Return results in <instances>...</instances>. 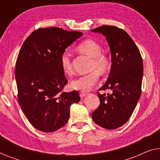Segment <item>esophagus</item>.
I'll list each match as a JSON object with an SVG mask.
<instances>
[{"label": "esophagus", "mask_w": 160, "mask_h": 160, "mask_svg": "<svg viewBox=\"0 0 160 160\" xmlns=\"http://www.w3.org/2000/svg\"><path fill=\"white\" fill-rule=\"evenodd\" d=\"M80 98H82L83 97H85V95H86V93H85V92H80Z\"/></svg>", "instance_id": "1"}]
</instances>
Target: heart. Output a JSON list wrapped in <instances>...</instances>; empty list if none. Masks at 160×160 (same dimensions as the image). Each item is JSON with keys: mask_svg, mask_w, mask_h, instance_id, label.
Wrapping results in <instances>:
<instances>
[{"mask_svg": "<svg viewBox=\"0 0 160 160\" xmlns=\"http://www.w3.org/2000/svg\"><path fill=\"white\" fill-rule=\"evenodd\" d=\"M78 51L92 57L89 73L82 75L72 80L70 86L74 90L81 91H89L99 80V76L104 75L110 68V60L106 54L102 52V47L98 43L92 39H87L81 42L77 47ZM60 65L63 72L67 75H72L73 69L70 54L64 52L60 57Z\"/></svg>", "mask_w": 160, "mask_h": 160, "instance_id": "1", "label": "heart"}]
</instances>
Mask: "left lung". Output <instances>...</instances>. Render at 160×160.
Returning a JSON list of instances; mask_svg holds the SVG:
<instances>
[{
    "label": "left lung",
    "mask_w": 160,
    "mask_h": 160,
    "mask_svg": "<svg viewBox=\"0 0 160 160\" xmlns=\"http://www.w3.org/2000/svg\"><path fill=\"white\" fill-rule=\"evenodd\" d=\"M92 32L106 36L111 52L110 75L99 90H111L101 94L100 106L92 113L94 122L107 129H116L130 118L142 92L143 62L139 49L122 28L101 26Z\"/></svg>",
    "instance_id": "8db88e82"
}]
</instances>
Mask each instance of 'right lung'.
I'll return each instance as SVG.
<instances>
[{"label": "right lung", "instance_id": "obj_1", "mask_svg": "<svg viewBox=\"0 0 160 160\" xmlns=\"http://www.w3.org/2000/svg\"><path fill=\"white\" fill-rule=\"evenodd\" d=\"M82 33L61 28H40L21 47L16 62L18 100L34 128L53 132L68 122L70 108L78 103V91L66 92L68 82L60 65L61 54Z\"/></svg>", "mask_w": 160, "mask_h": 160}]
</instances>
